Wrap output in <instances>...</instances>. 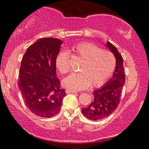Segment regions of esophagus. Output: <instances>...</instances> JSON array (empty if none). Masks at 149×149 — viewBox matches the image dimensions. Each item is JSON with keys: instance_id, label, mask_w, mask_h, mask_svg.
Returning a JSON list of instances; mask_svg holds the SVG:
<instances>
[{"instance_id": "obj_1", "label": "esophagus", "mask_w": 149, "mask_h": 149, "mask_svg": "<svg viewBox=\"0 0 149 149\" xmlns=\"http://www.w3.org/2000/svg\"><path fill=\"white\" fill-rule=\"evenodd\" d=\"M66 93H77V92L75 91H72V90H69V89H66Z\"/></svg>"}]
</instances>
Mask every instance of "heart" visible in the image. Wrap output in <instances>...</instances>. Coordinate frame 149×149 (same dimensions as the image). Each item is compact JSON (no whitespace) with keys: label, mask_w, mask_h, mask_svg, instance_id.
<instances>
[{"label":"heart","mask_w":149,"mask_h":149,"mask_svg":"<svg viewBox=\"0 0 149 149\" xmlns=\"http://www.w3.org/2000/svg\"><path fill=\"white\" fill-rule=\"evenodd\" d=\"M67 53L83 60L79 72L72 73L63 80L64 86L70 90H82L89 85L92 87L101 86L115 70L116 59L113 53L102 49L91 42H80L69 49ZM55 64L61 74H66L70 69L68 54L64 52L59 53Z\"/></svg>","instance_id":"heart-1"}]
</instances>
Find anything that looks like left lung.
Returning <instances> with one entry per match:
<instances>
[{"mask_svg": "<svg viewBox=\"0 0 149 149\" xmlns=\"http://www.w3.org/2000/svg\"><path fill=\"white\" fill-rule=\"evenodd\" d=\"M106 46L115 56L116 66L112 78L101 88L93 91V100L88 107L81 110L83 115L92 121L102 119L115 111L119 103L121 90L125 81L123 59L121 55L109 41L107 42Z\"/></svg>", "mask_w": 149, "mask_h": 149, "instance_id": "8db88e82", "label": "left lung"}]
</instances>
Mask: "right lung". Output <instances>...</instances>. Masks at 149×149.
<instances>
[{
    "label": "right lung",
    "mask_w": 149,
    "mask_h": 149,
    "mask_svg": "<svg viewBox=\"0 0 149 149\" xmlns=\"http://www.w3.org/2000/svg\"><path fill=\"white\" fill-rule=\"evenodd\" d=\"M62 42L58 38H40L22 58L18 86L26 107L38 117L56 115L66 94L60 87L55 64Z\"/></svg>",
    "instance_id": "add662e5"
}]
</instances>
